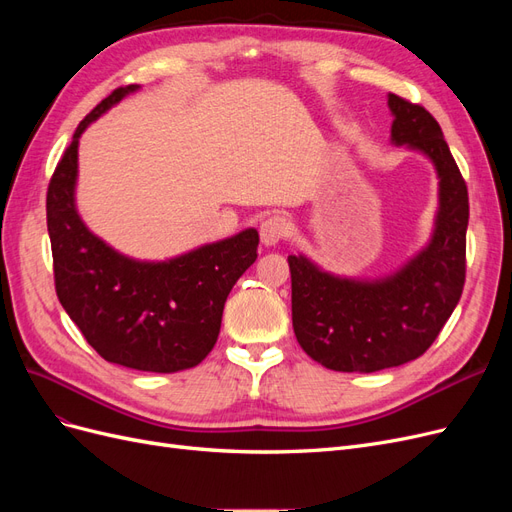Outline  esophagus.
Here are the masks:
<instances>
[{
    "label": "esophagus",
    "instance_id": "1",
    "mask_svg": "<svg viewBox=\"0 0 512 512\" xmlns=\"http://www.w3.org/2000/svg\"><path fill=\"white\" fill-rule=\"evenodd\" d=\"M290 230V222L284 218V215H269V218L262 220L260 224V241L265 245H275L280 243Z\"/></svg>",
    "mask_w": 512,
    "mask_h": 512
}]
</instances>
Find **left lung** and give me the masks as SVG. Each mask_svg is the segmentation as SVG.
<instances>
[{
	"label": "left lung",
	"mask_w": 512,
	"mask_h": 512,
	"mask_svg": "<svg viewBox=\"0 0 512 512\" xmlns=\"http://www.w3.org/2000/svg\"><path fill=\"white\" fill-rule=\"evenodd\" d=\"M389 108L391 143L423 153L436 168V224L423 250L380 280L333 275L303 254L288 256L294 335L333 371L371 374L418 359L451 318L466 282V181L429 111L395 94Z\"/></svg>",
	"instance_id": "1"
}]
</instances>
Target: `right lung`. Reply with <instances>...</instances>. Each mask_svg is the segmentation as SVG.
Listing matches in <instances>:
<instances>
[{
  "instance_id": "1",
  "label": "right lung",
  "mask_w": 512,
  "mask_h": 512,
  "mask_svg": "<svg viewBox=\"0 0 512 512\" xmlns=\"http://www.w3.org/2000/svg\"><path fill=\"white\" fill-rule=\"evenodd\" d=\"M138 85L115 89L76 128L46 192L55 290L66 314L104 361L138 371L196 367L213 350L228 292L258 256V230L168 260L123 256L76 211L79 138Z\"/></svg>"
}]
</instances>
